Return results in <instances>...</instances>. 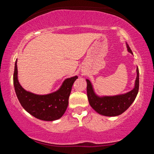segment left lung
<instances>
[{
  "label": "left lung",
  "mask_w": 154,
  "mask_h": 154,
  "mask_svg": "<svg viewBox=\"0 0 154 154\" xmlns=\"http://www.w3.org/2000/svg\"><path fill=\"white\" fill-rule=\"evenodd\" d=\"M127 49L130 54L132 51L128 44ZM137 76L135 81V86L133 90L124 94L113 96H103L100 97L94 92L92 83L90 80L87 82V94L90 106L99 114L105 116H117L123 113L134 102L139 92V72L137 69Z\"/></svg>",
  "instance_id": "left-lung-1"
}]
</instances>
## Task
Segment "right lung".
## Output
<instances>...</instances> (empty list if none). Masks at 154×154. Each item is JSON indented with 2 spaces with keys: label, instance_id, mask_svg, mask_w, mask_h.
Wrapping results in <instances>:
<instances>
[{
  "label": "right lung",
  "instance_id": "obj_1",
  "mask_svg": "<svg viewBox=\"0 0 154 154\" xmlns=\"http://www.w3.org/2000/svg\"><path fill=\"white\" fill-rule=\"evenodd\" d=\"M77 78L75 76L65 79L56 92L46 95L35 94L21 86L17 79V60L15 63L14 85L18 100L28 113L41 120L54 121L63 116L69 105L72 86Z\"/></svg>",
  "mask_w": 154,
  "mask_h": 154
}]
</instances>
